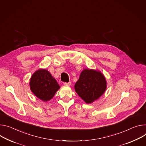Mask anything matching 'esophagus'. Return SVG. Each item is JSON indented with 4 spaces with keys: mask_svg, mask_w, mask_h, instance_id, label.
Instances as JSON below:
<instances>
[{
    "mask_svg": "<svg viewBox=\"0 0 146 146\" xmlns=\"http://www.w3.org/2000/svg\"><path fill=\"white\" fill-rule=\"evenodd\" d=\"M64 85H67V86H70L71 85V82H64Z\"/></svg>",
    "mask_w": 146,
    "mask_h": 146,
    "instance_id": "34e87169",
    "label": "esophagus"
}]
</instances>
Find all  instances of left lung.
I'll return each mask as SVG.
<instances>
[{"label":"left lung","mask_w":146,"mask_h":146,"mask_svg":"<svg viewBox=\"0 0 146 146\" xmlns=\"http://www.w3.org/2000/svg\"><path fill=\"white\" fill-rule=\"evenodd\" d=\"M75 89L80 98L86 103L98 99L106 89V80L99 71L84 70L75 85Z\"/></svg>","instance_id":"obj_1"}]
</instances>
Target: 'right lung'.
<instances>
[{
	"label": "right lung",
	"mask_w": 146,
	"mask_h": 146,
	"mask_svg": "<svg viewBox=\"0 0 146 146\" xmlns=\"http://www.w3.org/2000/svg\"><path fill=\"white\" fill-rule=\"evenodd\" d=\"M60 88L56 80L44 69L36 71L30 80L31 91L37 98L44 102L52 99Z\"/></svg>",
	"instance_id": "obj_1"
}]
</instances>
